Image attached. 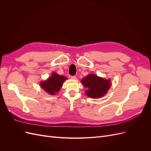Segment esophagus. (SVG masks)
I'll return each instance as SVG.
<instances>
[{
    "label": "esophagus",
    "mask_w": 151,
    "mask_h": 151,
    "mask_svg": "<svg viewBox=\"0 0 151 151\" xmlns=\"http://www.w3.org/2000/svg\"><path fill=\"white\" fill-rule=\"evenodd\" d=\"M70 78H71L72 79L75 80V79H76V77L75 76H70Z\"/></svg>",
    "instance_id": "34e87169"
}]
</instances>
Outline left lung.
Masks as SVG:
<instances>
[{"mask_svg":"<svg viewBox=\"0 0 151 151\" xmlns=\"http://www.w3.org/2000/svg\"><path fill=\"white\" fill-rule=\"evenodd\" d=\"M86 88V95L91 98H101L106 93L111 86L110 80L104 79L94 74H89L81 81Z\"/></svg>","mask_w":151,"mask_h":151,"instance_id":"left-lung-1","label":"left lung"}]
</instances>
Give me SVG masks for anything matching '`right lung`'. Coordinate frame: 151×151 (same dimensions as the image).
Returning <instances> with one entry per match:
<instances>
[{
	"instance_id": "obj_1",
	"label": "right lung",
	"mask_w": 151,
	"mask_h": 151,
	"mask_svg": "<svg viewBox=\"0 0 151 151\" xmlns=\"http://www.w3.org/2000/svg\"><path fill=\"white\" fill-rule=\"evenodd\" d=\"M67 77L53 73L51 77L44 82L41 83V87L50 94H55L60 90L63 83Z\"/></svg>"
}]
</instances>
